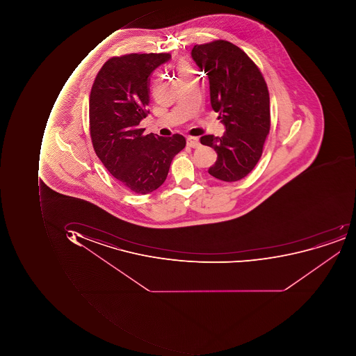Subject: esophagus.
Segmentation results:
<instances>
[{"label":"esophagus","instance_id":"34e87169","mask_svg":"<svg viewBox=\"0 0 356 356\" xmlns=\"http://www.w3.org/2000/svg\"><path fill=\"white\" fill-rule=\"evenodd\" d=\"M187 145H188V147H193V149H195V147H200V142H199V138H197V137L187 138Z\"/></svg>","mask_w":356,"mask_h":356}]
</instances>
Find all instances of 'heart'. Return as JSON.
Segmentation results:
<instances>
[{"instance_id":"b5f03b06","label":"heart","mask_w":356,"mask_h":356,"mask_svg":"<svg viewBox=\"0 0 356 356\" xmlns=\"http://www.w3.org/2000/svg\"><path fill=\"white\" fill-rule=\"evenodd\" d=\"M179 76L181 74H191V68L187 64L183 63L179 66Z\"/></svg>"}]
</instances>
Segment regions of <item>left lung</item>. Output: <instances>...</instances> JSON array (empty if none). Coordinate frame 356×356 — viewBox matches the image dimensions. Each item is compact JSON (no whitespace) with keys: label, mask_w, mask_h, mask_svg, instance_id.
<instances>
[{"label":"left lung","mask_w":356,"mask_h":356,"mask_svg":"<svg viewBox=\"0 0 356 356\" xmlns=\"http://www.w3.org/2000/svg\"><path fill=\"white\" fill-rule=\"evenodd\" d=\"M191 56L207 74L211 105L225 125L222 137H201L217 161L211 177L236 181L256 167L270 133V94L258 66L241 48L227 40L195 44Z\"/></svg>","instance_id":"left-lung-1"}]
</instances>
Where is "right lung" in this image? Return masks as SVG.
<instances>
[{"instance_id": "obj_1", "label": "right lung", "mask_w": 356, "mask_h": 356, "mask_svg": "<svg viewBox=\"0 0 356 356\" xmlns=\"http://www.w3.org/2000/svg\"><path fill=\"white\" fill-rule=\"evenodd\" d=\"M170 58L169 54L113 56L100 68L90 95L94 151L112 177L139 195L163 185L173 157L186 145L179 134L145 135L139 126L149 112V76Z\"/></svg>"}]
</instances>
